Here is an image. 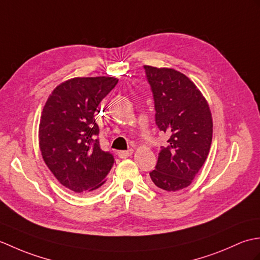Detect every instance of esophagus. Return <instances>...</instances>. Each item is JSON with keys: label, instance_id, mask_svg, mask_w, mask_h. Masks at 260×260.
Instances as JSON below:
<instances>
[{"label": "esophagus", "instance_id": "obj_1", "mask_svg": "<svg viewBox=\"0 0 260 260\" xmlns=\"http://www.w3.org/2000/svg\"><path fill=\"white\" fill-rule=\"evenodd\" d=\"M118 156L120 157V158H126V157H128V156H131L132 154H133V150H128V151H119L118 153Z\"/></svg>", "mask_w": 260, "mask_h": 260}]
</instances>
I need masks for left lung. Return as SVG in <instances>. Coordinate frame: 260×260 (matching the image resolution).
Here are the masks:
<instances>
[{
    "label": "left lung",
    "instance_id": "1",
    "mask_svg": "<svg viewBox=\"0 0 260 260\" xmlns=\"http://www.w3.org/2000/svg\"><path fill=\"white\" fill-rule=\"evenodd\" d=\"M155 105V123L170 136L150 173L154 187L168 192L192 183L212 142V116L194 82L172 68L144 66Z\"/></svg>",
    "mask_w": 260,
    "mask_h": 260
}]
</instances>
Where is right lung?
<instances>
[{
  "label": "right lung",
  "mask_w": 260,
  "mask_h": 260,
  "mask_svg": "<svg viewBox=\"0 0 260 260\" xmlns=\"http://www.w3.org/2000/svg\"><path fill=\"white\" fill-rule=\"evenodd\" d=\"M117 82L105 76L69 79L54 88L43 107L39 125L42 158L60 183L76 193L101 187L114 165V156L99 146L95 116Z\"/></svg>",
  "instance_id": "add662e5"
}]
</instances>
